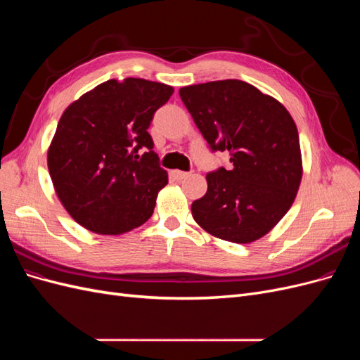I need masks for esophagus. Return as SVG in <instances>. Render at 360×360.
<instances>
[{
  "label": "esophagus",
  "mask_w": 360,
  "mask_h": 360,
  "mask_svg": "<svg viewBox=\"0 0 360 360\" xmlns=\"http://www.w3.org/2000/svg\"><path fill=\"white\" fill-rule=\"evenodd\" d=\"M171 176L176 179V180H183V179H186L188 176H189V172H186V171H179V169H174L172 172H171Z\"/></svg>",
  "instance_id": "1"
}]
</instances>
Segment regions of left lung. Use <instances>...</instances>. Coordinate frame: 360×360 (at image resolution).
Returning a JSON list of instances; mask_svg holds the SVG:
<instances>
[{
    "mask_svg": "<svg viewBox=\"0 0 360 360\" xmlns=\"http://www.w3.org/2000/svg\"><path fill=\"white\" fill-rule=\"evenodd\" d=\"M179 94L210 150L230 153V167L207 174L205 195L192 202L195 222L226 242L263 237L290 210L302 180L296 123L276 99L238 79Z\"/></svg>",
    "mask_w": 360,
    "mask_h": 360,
    "instance_id": "8db88e82",
    "label": "left lung"
}]
</instances>
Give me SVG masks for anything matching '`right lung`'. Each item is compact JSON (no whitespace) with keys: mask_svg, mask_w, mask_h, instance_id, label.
Returning a JSON list of instances; mask_svg holds the SVG:
<instances>
[{"mask_svg":"<svg viewBox=\"0 0 360 360\" xmlns=\"http://www.w3.org/2000/svg\"><path fill=\"white\" fill-rule=\"evenodd\" d=\"M172 93L160 82L110 79L61 115L48 168L64 209L86 230L123 234L153 214L168 174L147 129Z\"/></svg>","mask_w":360,"mask_h":360,"instance_id":"1","label":"right lung"}]
</instances>
